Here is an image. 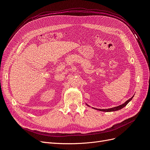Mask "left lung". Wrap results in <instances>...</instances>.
<instances>
[{
  "label": "left lung",
  "mask_w": 150,
  "mask_h": 150,
  "mask_svg": "<svg viewBox=\"0 0 150 150\" xmlns=\"http://www.w3.org/2000/svg\"><path fill=\"white\" fill-rule=\"evenodd\" d=\"M133 96L131 97L130 99H129L128 100H127L125 103L121 104V105H120V106H118L114 107V108H110V109H97V108H93L95 109V110H97L101 111H105V112H111V111H115L120 110H121V109L123 108L125 106H126L127 105V104H128V103L131 100V99H132V98H133ZM87 106H89L88 105V104H87ZM89 107H90V106H89Z\"/></svg>",
  "instance_id": "left-lung-1"
}]
</instances>
